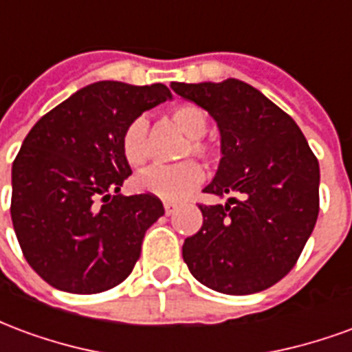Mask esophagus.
<instances>
[{
	"instance_id": "34e87169",
	"label": "esophagus",
	"mask_w": 352,
	"mask_h": 352,
	"mask_svg": "<svg viewBox=\"0 0 352 352\" xmlns=\"http://www.w3.org/2000/svg\"><path fill=\"white\" fill-rule=\"evenodd\" d=\"M175 209H177L175 204H169V201L164 204V211H166V214H173L175 213Z\"/></svg>"
}]
</instances>
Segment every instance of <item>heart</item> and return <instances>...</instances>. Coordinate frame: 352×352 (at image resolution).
Here are the masks:
<instances>
[{
	"instance_id": "1",
	"label": "heart",
	"mask_w": 352,
	"mask_h": 352,
	"mask_svg": "<svg viewBox=\"0 0 352 352\" xmlns=\"http://www.w3.org/2000/svg\"><path fill=\"white\" fill-rule=\"evenodd\" d=\"M173 122L190 138L184 156L194 154L199 160H213V148L204 141L209 120L206 111L194 103H181L171 111ZM122 153L131 166L145 164L151 154V133L145 116H135L122 131ZM204 181V171L196 162H183L177 166H151L133 179V188L141 194H151L164 201H179Z\"/></svg>"
}]
</instances>
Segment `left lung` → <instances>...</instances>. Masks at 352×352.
I'll return each mask as SVG.
<instances>
[{
	"label": "left lung",
	"instance_id": "obj_1",
	"mask_svg": "<svg viewBox=\"0 0 352 352\" xmlns=\"http://www.w3.org/2000/svg\"><path fill=\"white\" fill-rule=\"evenodd\" d=\"M206 109L221 131L219 169L204 192L226 204L199 206L204 224L183 258L222 294L265 290L294 267L318 217L320 171L298 124L243 80L171 82Z\"/></svg>",
	"mask_w": 352,
	"mask_h": 352
}]
</instances>
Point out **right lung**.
<instances>
[{"mask_svg": "<svg viewBox=\"0 0 352 352\" xmlns=\"http://www.w3.org/2000/svg\"><path fill=\"white\" fill-rule=\"evenodd\" d=\"M166 100L164 85L100 80L26 135L12 162L11 219L24 258L50 287L98 294L131 273L164 206L151 194H120L131 175L120 141L130 120Z\"/></svg>", "mask_w": 352, "mask_h": 352, "instance_id": "add662e5", "label": "right lung"}]
</instances>
